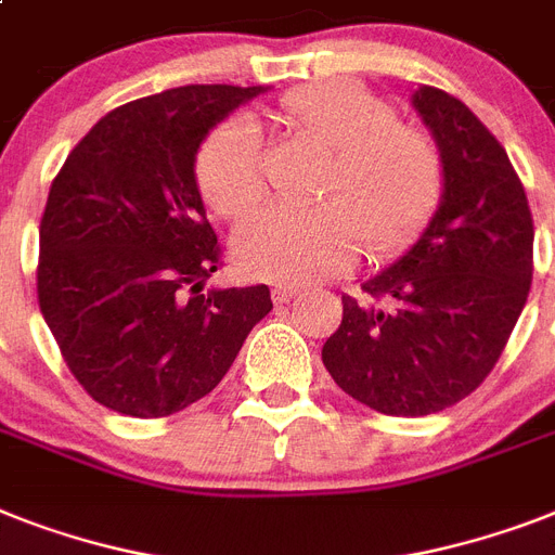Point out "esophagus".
I'll return each instance as SVG.
<instances>
[{
    "label": "esophagus",
    "instance_id": "1",
    "mask_svg": "<svg viewBox=\"0 0 555 555\" xmlns=\"http://www.w3.org/2000/svg\"><path fill=\"white\" fill-rule=\"evenodd\" d=\"M296 296H299V287H293V285H276V287H273V301H279V305H282V301L296 299Z\"/></svg>",
    "mask_w": 555,
    "mask_h": 555
}]
</instances>
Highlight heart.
Instances as JSON below:
<instances>
[{"label": "heart", "instance_id": "1", "mask_svg": "<svg viewBox=\"0 0 555 555\" xmlns=\"http://www.w3.org/2000/svg\"><path fill=\"white\" fill-rule=\"evenodd\" d=\"M279 119L331 151L308 210L264 207L233 238L254 276L308 285L359 259L399 254L422 236L444 196V159L427 130L399 121L387 96L356 79H324L279 99ZM196 184L219 216H245L264 196L259 133L247 119L222 121L196 153Z\"/></svg>", "mask_w": 555, "mask_h": 555}]
</instances>
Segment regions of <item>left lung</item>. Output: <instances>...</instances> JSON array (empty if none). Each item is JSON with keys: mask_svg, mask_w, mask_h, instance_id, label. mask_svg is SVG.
Here are the masks:
<instances>
[{"mask_svg": "<svg viewBox=\"0 0 555 555\" xmlns=\"http://www.w3.org/2000/svg\"><path fill=\"white\" fill-rule=\"evenodd\" d=\"M413 107L444 159V196L408 254L341 296L322 362L356 402L427 416L496 367L533 282V216L499 139L465 102L422 85Z\"/></svg>", "mask_w": 555, "mask_h": 555, "instance_id": "left-lung-1", "label": "left lung"}]
</instances>
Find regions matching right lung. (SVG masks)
<instances>
[{
    "mask_svg": "<svg viewBox=\"0 0 555 555\" xmlns=\"http://www.w3.org/2000/svg\"><path fill=\"white\" fill-rule=\"evenodd\" d=\"M262 90L188 85L128 102L53 179L39 308L76 382L116 413L159 418L199 402L273 308L268 285L202 291L222 250L193 173L210 128Z\"/></svg>",
    "mask_w": 555,
    "mask_h": 555,
    "instance_id": "add662e5",
    "label": "right lung"
}]
</instances>
